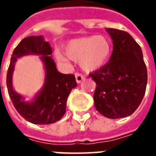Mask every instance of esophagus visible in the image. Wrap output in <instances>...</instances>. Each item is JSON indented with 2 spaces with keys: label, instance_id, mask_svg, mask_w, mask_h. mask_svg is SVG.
Returning <instances> with one entry per match:
<instances>
[{
  "label": "esophagus",
  "instance_id": "1",
  "mask_svg": "<svg viewBox=\"0 0 156 156\" xmlns=\"http://www.w3.org/2000/svg\"><path fill=\"white\" fill-rule=\"evenodd\" d=\"M75 78H76V82H77L78 83H81L82 80L84 79V76L83 74L78 73H75Z\"/></svg>",
  "mask_w": 156,
  "mask_h": 156
}]
</instances>
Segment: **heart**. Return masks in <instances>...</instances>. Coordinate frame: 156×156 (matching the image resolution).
Here are the masks:
<instances>
[{"mask_svg": "<svg viewBox=\"0 0 156 156\" xmlns=\"http://www.w3.org/2000/svg\"><path fill=\"white\" fill-rule=\"evenodd\" d=\"M65 54L69 59L79 60V65L85 71H94L106 63L112 51L111 41L106 36L94 35L73 39L64 48ZM58 62L68 61L60 51L55 52Z\"/></svg>", "mask_w": 156, "mask_h": 156, "instance_id": "obj_1", "label": "heart"}]
</instances>
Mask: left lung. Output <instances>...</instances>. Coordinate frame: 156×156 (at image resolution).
<instances>
[{"instance_id": "left-lung-1", "label": "left lung", "mask_w": 156, "mask_h": 156, "mask_svg": "<svg viewBox=\"0 0 156 156\" xmlns=\"http://www.w3.org/2000/svg\"><path fill=\"white\" fill-rule=\"evenodd\" d=\"M113 52L105 66L89 74L96 83L94 106L101 115L119 119L132 115L143 99L147 69L140 45L128 32L107 28Z\"/></svg>"}]
</instances>
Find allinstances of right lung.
<instances>
[{
	"instance_id": "1",
	"label": "right lung",
	"mask_w": 156,
	"mask_h": 156,
	"mask_svg": "<svg viewBox=\"0 0 156 156\" xmlns=\"http://www.w3.org/2000/svg\"><path fill=\"white\" fill-rule=\"evenodd\" d=\"M52 50L42 36H31L22 39L12 53L6 75V86L14 107L26 120L35 124H53L64 115L67 99L72 89L77 86L73 74L58 71L51 58ZM27 55H38L45 69L44 84L32 101L16 93L12 85V76L17 58Z\"/></svg>"
}]
</instances>
